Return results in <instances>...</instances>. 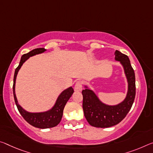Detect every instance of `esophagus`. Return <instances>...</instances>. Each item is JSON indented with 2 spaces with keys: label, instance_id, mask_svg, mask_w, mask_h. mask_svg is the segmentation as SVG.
<instances>
[{
  "label": "esophagus",
  "instance_id": "34e87169",
  "mask_svg": "<svg viewBox=\"0 0 153 153\" xmlns=\"http://www.w3.org/2000/svg\"><path fill=\"white\" fill-rule=\"evenodd\" d=\"M82 90V84L80 82H77V83L76 84L74 87V91L76 92H81Z\"/></svg>",
  "mask_w": 153,
  "mask_h": 153
}]
</instances>
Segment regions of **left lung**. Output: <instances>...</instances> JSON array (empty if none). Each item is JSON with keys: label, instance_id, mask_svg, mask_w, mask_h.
Masks as SVG:
<instances>
[{"label": "left lung", "instance_id": "1", "mask_svg": "<svg viewBox=\"0 0 153 153\" xmlns=\"http://www.w3.org/2000/svg\"><path fill=\"white\" fill-rule=\"evenodd\" d=\"M115 60L120 62L124 69L128 86L125 98L116 105H108L103 103L97 94L87 85L82 92L83 95L84 116L90 125L94 127L107 128L119 123L132 107L135 96V73L131 65L129 57L116 50Z\"/></svg>", "mask_w": 153, "mask_h": 153}]
</instances>
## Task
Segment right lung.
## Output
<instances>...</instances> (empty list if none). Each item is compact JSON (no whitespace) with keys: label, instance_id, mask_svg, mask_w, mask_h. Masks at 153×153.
Wrapping results in <instances>:
<instances>
[{"label":"right lung","instance_id":"right-lung-1","mask_svg":"<svg viewBox=\"0 0 153 153\" xmlns=\"http://www.w3.org/2000/svg\"><path fill=\"white\" fill-rule=\"evenodd\" d=\"M47 50L45 48H36L29 52L27 54L22 55L21 57L20 64L18 67L16 69L15 74H14L13 77V92L14 96V100L16 104L17 108L18 109L19 112L22 116V117L25 119L26 122L31 125L33 127L39 128V129H48V128H52L56 127V126L59 124L62 117V114H63V110L65 105H66L68 100L71 97L74 93V89L72 86L64 90L63 91L60 93L54 105L52 106V108L50 110L45 111H41V112H30L24 109L22 106L18 103V99L16 97V77L18 76V71H20V68L22 66L23 64L29 58L33 56L42 54Z\"/></svg>","mask_w":153,"mask_h":153}]
</instances>
